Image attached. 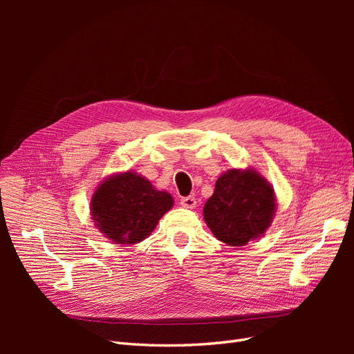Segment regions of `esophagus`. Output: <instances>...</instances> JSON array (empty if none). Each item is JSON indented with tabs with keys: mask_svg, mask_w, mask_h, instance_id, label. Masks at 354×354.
Returning a JSON list of instances; mask_svg holds the SVG:
<instances>
[{
	"mask_svg": "<svg viewBox=\"0 0 354 354\" xmlns=\"http://www.w3.org/2000/svg\"><path fill=\"white\" fill-rule=\"evenodd\" d=\"M180 205L183 208H189V209H194L196 207V199L194 196H186L180 201Z\"/></svg>",
	"mask_w": 354,
	"mask_h": 354,
	"instance_id": "obj_1",
	"label": "esophagus"
}]
</instances>
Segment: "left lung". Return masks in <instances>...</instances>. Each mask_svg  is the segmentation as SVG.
<instances>
[{
    "instance_id": "obj_1",
    "label": "left lung",
    "mask_w": 354,
    "mask_h": 354,
    "mask_svg": "<svg viewBox=\"0 0 354 354\" xmlns=\"http://www.w3.org/2000/svg\"><path fill=\"white\" fill-rule=\"evenodd\" d=\"M276 211L274 190L255 169H229L203 207V218L218 241L243 246L270 227Z\"/></svg>"
}]
</instances>
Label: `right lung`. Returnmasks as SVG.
<instances>
[{
	"instance_id": "obj_1",
	"label": "right lung",
	"mask_w": 354,
	"mask_h": 354,
	"mask_svg": "<svg viewBox=\"0 0 354 354\" xmlns=\"http://www.w3.org/2000/svg\"><path fill=\"white\" fill-rule=\"evenodd\" d=\"M91 218L106 238L133 245L151 234L160 217L173 208V196L156 190L133 171L106 178L91 198Z\"/></svg>"
}]
</instances>
